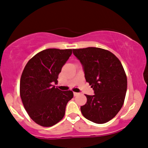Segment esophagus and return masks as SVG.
Returning a JSON list of instances; mask_svg holds the SVG:
<instances>
[{
	"label": "esophagus",
	"mask_w": 148,
	"mask_h": 148,
	"mask_svg": "<svg viewBox=\"0 0 148 148\" xmlns=\"http://www.w3.org/2000/svg\"><path fill=\"white\" fill-rule=\"evenodd\" d=\"M73 95L75 97H76V96H78L79 95V93H77V92H73Z\"/></svg>",
	"instance_id": "esophagus-1"
}]
</instances>
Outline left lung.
<instances>
[{
  "label": "left lung",
  "mask_w": 148,
  "mask_h": 148,
  "mask_svg": "<svg viewBox=\"0 0 148 148\" xmlns=\"http://www.w3.org/2000/svg\"><path fill=\"white\" fill-rule=\"evenodd\" d=\"M83 65L86 82L95 95H86L87 102L81 106L83 116L97 124H104L116 116L124 104L127 78L120 60L114 53L99 47L73 49Z\"/></svg>",
  "instance_id": "8db88e82"
}]
</instances>
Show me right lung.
<instances>
[{
    "label": "right lung",
    "instance_id": "obj_1",
    "mask_svg": "<svg viewBox=\"0 0 148 148\" xmlns=\"http://www.w3.org/2000/svg\"><path fill=\"white\" fill-rule=\"evenodd\" d=\"M71 54V49H45L30 59L23 70L21 99L28 116L40 126L49 127L60 122L73 97L71 90L61 91L53 85Z\"/></svg>",
    "mask_w": 148,
    "mask_h": 148
}]
</instances>
